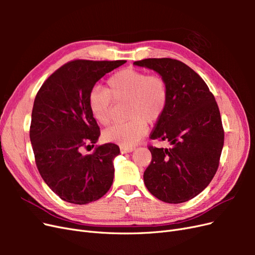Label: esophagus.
<instances>
[{
  "label": "esophagus",
  "mask_w": 255,
  "mask_h": 255,
  "mask_svg": "<svg viewBox=\"0 0 255 255\" xmlns=\"http://www.w3.org/2000/svg\"><path fill=\"white\" fill-rule=\"evenodd\" d=\"M135 150V146H120V152L123 154V153H129Z\"/></svg>",
  "instance_id": "34e87169"
}]
</instances>
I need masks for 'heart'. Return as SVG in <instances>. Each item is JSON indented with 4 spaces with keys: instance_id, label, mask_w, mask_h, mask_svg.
<instances>
[{
    "instance_id": "b5f03b06",
    "label": "heart",
    "mask_w": 255,
    "mask_h": 255,
    "mask_svg": "<svg viewBox=\"0 0 255 255\" xmlns=\"http://www.w3.org/2000/svg\"><path fill=\"white\" fill-rule=\"evenodd\" d=\"M115 103L128 102L125 123H118L103 132L106 141L132 146L146 132V121L156 122L163 116L168 102V86L159 74H146L136 69H122L107 80L106 89L92 88L88 104L94 118L102 126L113 121Z\"/></svg>"
}]
</instances>
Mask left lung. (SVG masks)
<instances>
[{
    "label": "left lung",
    "instance_id": "left-lung-1",
    "mask_svg": "<svg viewBox=\"0 0 255 255\" xmlns=\"http://www.w3.org/2000/svg\"><path fill=\"white\" fill-rule=\"evenodd\" d=\"M134 65L156 71L168 86V102L150 135L169 149L149 144L152 160L145 187L166 203H183L204 190L217 172L225 141L215 97L197 72L180 60L146 58Z\"/></svg>",
    "mask_w": 255,
    "mask_h": 255
}]
</instances>
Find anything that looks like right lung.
<instances>
[{
	"mask_svg": "<svg viewBox=\"0 0 255 255\" xmlns=\"http://www.w3.org/2000/svg\"><path fill=\"white\" fill-rule=\"evenodd\" d=\"M123 64L126 60H71L37 92L29 128L36 166L45 184L66 202L97 201L112 186L119 146L105 143L86 155L81 151L94 148L100 136L89 92L102 76Z\"/></svg>",
	"mask_w": 255,
	"mask_h": 255,
	"instance_id": "obj_1",
	"label": "right lung"
}]
</instances>
